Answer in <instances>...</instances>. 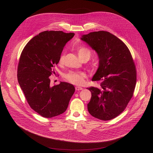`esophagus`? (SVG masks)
<instances>
[{
  "instance_id": "34e87169",
  "label": "esophagus",
  "mask_w": 153,
  "mask_h": 153,
  "mask_svg": "<svg viewBox=\"0 0 153 153\" xmlns=\"http://www.w3.org/2000/svg\"><path fill=\"white\" fill-rule=\"evenodd\" d=\"M83 88L81 87H79V86H76V91H81V90H82Z\"/></svg>"
}]
</instances>
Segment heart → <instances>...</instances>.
<instances>
[{"label":"heart","instance_id":"obj_1","mask_svg":"<svg viewBox=\"0 0 153 153\" xmlns=\"http://www.w3.org/2000/svg\"><path fill=\"white\" fill-rule=\"evenodd\" d=\"M79 58H81L83 56H87L90 58L91 51L87 48L84 46L79 47L77 50ZM64 58V54L62 53L61 54L59 62L60 63L62 62ZM85 76L82 72H69V73L65 75V78L70 82L71 83L76 84V85H83L85 82Z\"/></svg>","mask_w":153,"mask_h":153}]
</instances>
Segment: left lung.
<instances>
[{"label":"left lung","mask_w":153,"mask_h":153,"mask_svg":"<svg viewBox=\"0 0 153 153\" xmlns=\"http://www.w3.org/2000/svg\"><path fill=\"white\" fill-rule=\"evenodd\" d=\"M81 39L97 53L99 67L92 81L99 87L87 88L92 97L87 110L94 117L110 120L119 115L133 97L136 71L126 45L110 32L99 31L83 35Z\"/></svg>","instance_id":"obj_1"}]
</instances>
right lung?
Wrapping results in <instances>:
<instances>
[{"mask_svg": "<svg viewBox=\"0 0 153 153\" xmlns=\"http://www.w3.org/2000/svg\"><path fill=\"white\" fill-rule=\"evenodd\" d=\"M74 36L62 31H45L30 40L22 52L19 85L30 107L45 118L63 114L75 92L74 86L66 82L51 87L50 79L64 46Z\"/></svg>", "mask_w": 153, "mask_h": 153, "instance_id": "obj_1", "label": "right lung"}]
</instances>
